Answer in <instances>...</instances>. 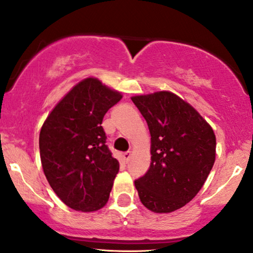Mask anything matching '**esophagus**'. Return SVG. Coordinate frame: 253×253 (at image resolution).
<instances>
[{
  "instance_id": "obj_1",
  "label": "esophagus",
  "mask_w": 253,
  "mask_h": 253,
  "mask_svg": "<svg viewBox=\"0 0 253 253\" xmlns=\"http://www.w3.org/2000/svg\"><path fill=\"white\" fill-rule=\"evenodd\" d=\"M130 156H132V153H130V151H127V153L124 154V160L126 162H128Z\"/></svg>"
}]
</instances>
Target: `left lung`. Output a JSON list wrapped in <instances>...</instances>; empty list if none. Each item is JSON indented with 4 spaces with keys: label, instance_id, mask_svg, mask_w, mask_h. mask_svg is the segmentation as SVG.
<instances>
[{
    "label": "left lung",
    "instance_id": "8db88e82",
    "mask_svg": "<svg viewBox=\"0 0 253 253\" xmlns=\"http://www.w3.org/2000/svg\"><path fill=\"white\" fill-rule=\"evenodd\" d=\"M148 124L151 163L134 181L141 203L154 213H171L193 199L215 162L216 137L200 113L174 93L132 97Z\"/></svg>",
    "mask_w": 253,
    "mask_h": 253
}]
</instances>
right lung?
<instances>
[{"label": "right lung", "mask_w": 253, "mask_h": 253, "mask_svg": "<svg viewBox=\"0 0 253 253\" xmlns=\"http://www.w3.org/2000/svg\"><path fill=\"white\" fill-rule=\"evenodd\" d=\"M123 98L96 77L77 83L46 118L39 135L40 160L50 187L75 211L105 206L119 162L105 144V113Z\"/></svg>", "instance_id": "right-lung-1"}]
</instances>
